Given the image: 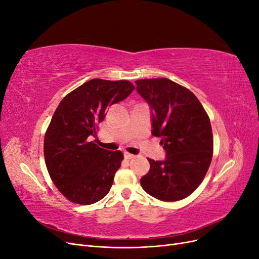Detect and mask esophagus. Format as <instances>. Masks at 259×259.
I'll use <instances>...</instances> for the list:
<instances>
[{
  "mask_svg": "<svg viewBox=\"0 0 259 259\" xmlns=\"http://www.w3.org/2000/svg\"><path fill=\"white\" fill-rule=\"evenodd\" d=\"M134 154H131V153H128V152H124V158L125 159H127V160H131V159H133L134 158Z\"/></svg>",
  "mask_w": 259,
  "mask_h": 259,
  "instance_id": "esophagus-1",
  "label": "esophagus"
}]
</instances>
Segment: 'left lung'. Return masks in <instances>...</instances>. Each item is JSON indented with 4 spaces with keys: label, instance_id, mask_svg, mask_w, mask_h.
<instances>
[{
    "label": "left lung",
    "instance_id": "1",
    "mask_svg": "<svg viewBox=\"0 0 259 259\" xmlns=\"http://www.w3.org/2000/svg\"><path fill=\"white\" fill-rule=\"evenodd\" d=\"M135 83L153 111L152 135L166 151L164 161L148 159L150 169L140 185L158 200H183L203 182L213 158L209 117L191 91L165 77Z\"/></svg>",
    "mask_w": 259,
    "mask_h": 259
}]
</instances>
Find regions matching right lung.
<instances>
[{"label": "right lung", "mask_w": 259, "mask_h": 259, "mask_svg": "<svg viewBox=\"0 0 259 259\" xmlns=\"http://www.w3.org/2000/svg\"><path fill=\"white\" fill-rule=\"evenodd\" d=\"M134 90L126 80L93 79L58 105L45 133L44 159L54 185L72 203L90 205L110 191L123 153L100 148L94 138L108 107Z\"/></svg>", "instance_id": "obj_1"}]
</instances>
